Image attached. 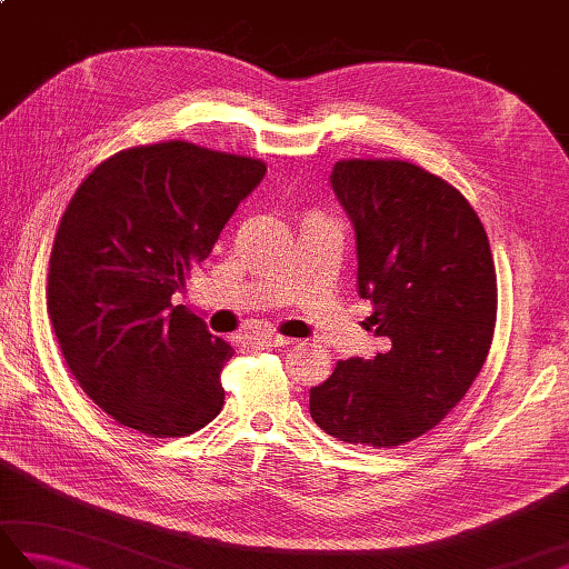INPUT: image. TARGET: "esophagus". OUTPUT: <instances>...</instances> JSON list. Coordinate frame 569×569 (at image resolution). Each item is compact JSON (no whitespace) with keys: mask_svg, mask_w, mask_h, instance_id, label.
<instances>
[{"mask_svg":"<svg viewBox=\"0 0 569 569\" xmlns=\"http://www.w3.org/2000/svg\"><path fill=\"white\" fill-rule=\"evenodd\" d=\"M253 342H257L259 347H286V345H291L293 340H291V337H283L278 332H261V335L253 337Z\"/></svg>","mask_w":569,"mask_h":569,"instance_id":"34e87169","label":"esophagus"}]
</instances>
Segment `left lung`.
Masks as SVG:
<instances>
[{
  "instance_id": "left-lung-1",
  "label": "left lung",
  "mask_w": 569,
  "mask_h": 569,
  "mask_svg": "<svg viewBox=\"0 0 569 569\" xmlns=\"http://www.w3.org/2000/svg\"><path fill=\"white\" fill-rule=\"evenodd\" d=\"M330 180L355 224L359 296L373 303L365 328L391 345L337 361L310 389V416L342 442L398 447L438 426L485 367L497 269L475 208L426 168L349 159Z\"/></svg>"
}]
</instances>
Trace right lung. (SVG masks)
<instances>
[{"label":"right lung","mask_w":569,"mask_h":569,"mask_svg":"<svg viewBox=\"0 0 569 569\" xmlns=\"http://www.w3.org/2000/svg\"><path fill=\"white\" fill-rule=\"evenodd\" d=\"M263 173L249 156L163 141L110 156L72 196L48 316L72 377L119 426L183 438L222 410L234 349L171 296Z\"/></svg>","instance_id":"add662e5"}]
</instances>
